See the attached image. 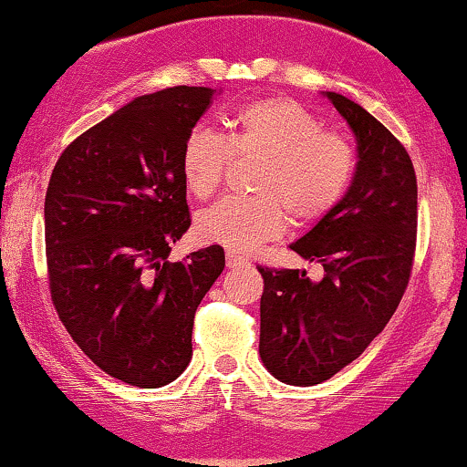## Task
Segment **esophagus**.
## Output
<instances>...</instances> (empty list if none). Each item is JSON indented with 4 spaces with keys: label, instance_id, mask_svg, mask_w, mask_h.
<instances>
[{
    "label": "esophagus",
    "instance_id": "obj_1",
    "mask_svg": "<svg viewBox=\"0 0 467 467\" xmlns=\"http://www.w3.org/2000/svg\"><path fill=\"white\" fill-rule=\"evenodd\" d=\"M227 267H232V270H235V267H244L248 265V259L244 257V254L240 253H234V251H227Z\"/></svg>",
    "mask_w": 467,
    "mask_h": 467
}]
</instances>
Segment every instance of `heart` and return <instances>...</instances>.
Here are the masks:
<instances>
[{
	"label": "heart",
	"mask_w": 467,
	"mask_h": 467,
	"mask_svg": "<svg viewBox=\"0 0 467 467\" xmlns=\"http://www.w3.org/2000/svg\"><path fill=\"white\" fill-rule=\"evenodd\" d=\"M234 157L261 159L253 171L254 195L223 197L197 214L202 240L232 251H254L286 227L312 225L340 206L353 184L357 155L342 133L289 98L248 101L229 119L227 138L193 127L181 149L184 189L208 200L225 181Z\"/></svg>",
	"instance_id": "b5f03b06"
}]
</instances>
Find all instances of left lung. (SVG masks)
Returning a JSON list of instances; mask_svg holds the SVG:
<instances>
[{"label":"left lung","mask_w":467,"mask_h":467,"mask_svg":"<svg viewBox=\"0 0 467 467\" xmlns=\"http://www.w3.org/2000/svg\"><path fill=\"white\" fill-rule=\"evenodd\" d=\"M357 140V170L340 206L293 242L318 261L302 270L261 267L259 355L274 379L312 387L353 363L385 329L410 280L417 246V176L404 146L340 93H325Z\"/></svg>","instance_id":"obj_1"}]
</instances>
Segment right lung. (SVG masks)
Returning a JSON list of instances; mask_svg holds the SVG:
<instances>
[{
	"instance_id": "add662e5",
	"label": "right lung",
	"mask_w": 467,
	"mask_h": 467,
	"mask_svg": "<svg viewBox=\"0 0 467 467\" xmlns=\"http://www.w3.org/2000/svg\"><path fill=\"white\" fill-rule=\"evenodd\" d=\"M216 88L142 95L74 140L44 200L50 297L95 366L127 385L176 380L193 318L225 267L213 244L168 261L191 225L181 149Z\"/></svg>"
}]
</instances>
